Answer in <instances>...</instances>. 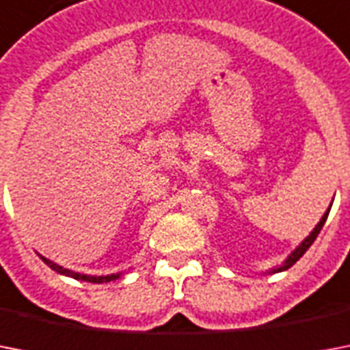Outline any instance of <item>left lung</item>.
<instances>
[{
    "instance_id": "left-lung-1",
    "label": "left lung",
    "mask_w": 350,
    "mask_h": 350,
    "mask_svg": "<svg viewBox=\"0 0 350 350\" xmlns=\"http://www.w3.org/2000/svg\"><path fill=\"white\" fill-rule=\"evenodd\" d=\"M327 216H329V213H325V214H323V218H321V221H320V224L316 225V229L312 230V232H310V236H307V238H305V241H304V243L299 245L298 249L294 250L293 254L288 256L287 260H285V263H283V265L280 267V269H276V271H274V272H280V271H287V269H291V267H293L294 263H296V261H298L299 258H301V256L305 254V252H307V249H309L310 245L314 243V239L318 238V234H320L321 227H323V224H325Z\"/></svg>"
}]
</instances>
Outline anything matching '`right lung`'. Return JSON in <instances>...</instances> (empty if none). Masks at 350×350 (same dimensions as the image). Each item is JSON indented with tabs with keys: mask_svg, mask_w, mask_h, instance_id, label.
<instances>
[{
	"mask_svg": "<svg viewBox=\"0 0 350 350\" xmlns=\"http://www.w3.org/2000/svg\"><path fill=\"white\" fill-rule=\"evenodd\" d=\"M41 260L45 261L46 265L51 267L52 271L59 272V274H65V276H70L74 278V280H83V282H90V283H107V282H114V280H118L120 278V274H111V276H85V274H78V272H72L68 271V269H63V267L56 265V263H52V261H49L46 258H43L41 256Z\"/></svg>",
	"mask_w": 350,
	"mask_h": 350,
	"instance_id": "1",
	"label": "right lung"
}]
</instances>
